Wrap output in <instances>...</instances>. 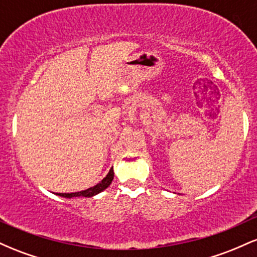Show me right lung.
I'll return each instance as SVG.
<instances>
[{
	"label": "right lung",
	"mask_w": 257,
	"mask_h": 257,
	"mask_svg": "<svg viewBox=\"0 0 257 257\" xmlns=\"http://www.w3.org/2000/svg\"><path fill=\"white\" fill-rule=\"evenodd\" d=\"M114 173H113V168H111L110 172L107 173V175L105 176L99 184H96L93 187L87 188L84 191H79V192H72V193H57V196L64 197V198H73V197H93L96 196V194L102 192V191L106 190L108 186L111 185L112 180H113Z\"/></svg>",
	"instance_id": "obj_1"
}]
</instances>
